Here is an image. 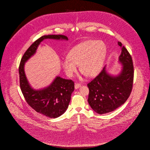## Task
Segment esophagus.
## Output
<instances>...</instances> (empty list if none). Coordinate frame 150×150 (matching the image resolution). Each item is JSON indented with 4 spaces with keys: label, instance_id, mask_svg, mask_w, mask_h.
<instances>
[{
    "label": "esophagus",
    "instance_id": "34e87169",
    "mask_svg": "<svg viewBox=\"0 0 150 150\" xmlns=\"http://www.w3.org/2000/svg\"><path fill=\"white\" fill-rule=\"evenodd\" d=\"M81 86V85L79 83H75V89H78L79 88H80Z\"/></svg>",
    "mask_w": 150,
    "mask_h": 150
}]
</instances>
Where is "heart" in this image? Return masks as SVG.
<instances>
[{"label": "heart", "instance_id": "1", "mask_svg": "<svg viewBox=\"0 0 150 150\" xmlns=\"http://www.w3.org/2000/svg\"><path fill=\"white\" fill-rule=\"evenodd\" d=\"M107 54L106 45L98 40H88L74 47L68 54V58L62 62L64 71L71 76L79 65L80 72L88 78L96 75L104 63Z\"/></svg>", "mask_w": 150, "mask_h": 150}]
</instances>
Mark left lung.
I'll return each instance as SVG.
<instances>
[{"label": "left lung", "instance_id": "8db88e82", "mask_svg": "<svg viewBox=\"0 0 150 150\" xmlns=\"http://www.w3.org/2000/svg\"><path fill=\"white\" fill-rule=\"evenodd\" d=\"M118 44L121 50L119 61L122 64L120 74L116 76H111L104 67L87 84L89 90L88 103L93 110L99 114L115 110L126 102L132 92L134 79L132 58L120 42Z\"/></svg>", "mask_w": 150, "mask_h": 150}]
</instances>
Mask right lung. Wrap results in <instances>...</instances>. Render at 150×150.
<instances>
[{"instance_id":"obj_1","label":"right lung","mask_w":150,"mask_h":150,"mask_svg":"<svg viewBox=\"0 0 150 150\" xmlns=\"http://www.w3.org/2000/svg\"><path fill=\"white\" fill-rule=\"evenodd\" d=\"M45 39H66L62 35H44L33 43L22 57L19 66L20 85L26 102L37 112L50 118H56L66 111L74 91V82L70 79L57 76L48 87L35 91L29 85L24 71L25 63L31 57L40 43Z\"/></svg>"}]
</instances>
